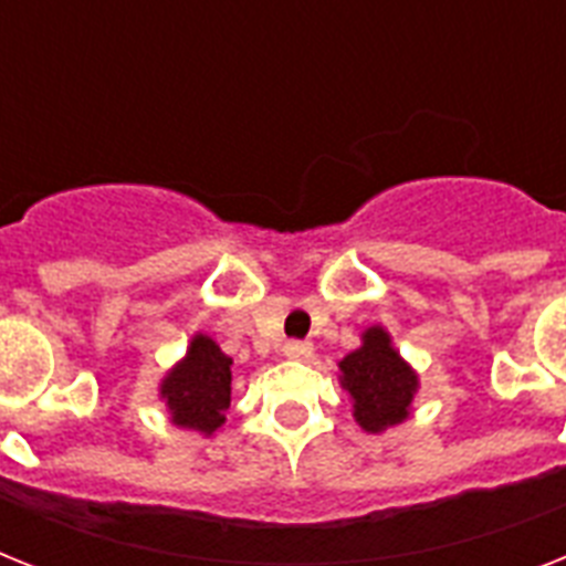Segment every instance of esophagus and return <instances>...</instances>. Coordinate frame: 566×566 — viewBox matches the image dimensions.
Masks as SVG:
<instances>
[{"mask_svg": "<svg viewBox=\"0 0 566 566\" xmlns=\"http://www.w3.org/2000/svg\"><path fill=\"white\" fill-rule=\"evenodd\" d=\"M315 347H312V340H286L283 344V356L286 358H297V361H306L312 358Z\"/></svg>", "mask_w": 566, "mask_h": 566, "instance_id": "1", "label": "esophagus"}]
</instances>
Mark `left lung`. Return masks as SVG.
<instances>
[{
    "mask_svg": "<svg viewBox=\"0 0 566 566\" xmlns=\"http://www.w3.org/2000/svg\"><path fill=\"white\" fill-rule=\"evenodd\" d=\"M340 387L353 399V417L367 433H381L410 417L419 376L394 349L385 326L364 329L361 347L340 358Z\"/></svg>",
    "mask_w": 566,
    "mask_h": 566,
    "instance_id": "1",
    "label": "left lung"
}]
</instances>
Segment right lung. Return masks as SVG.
<instances>
[{
	"label": "right lung",
	"mask_w": 566,
	"mask_h": 566,
	"mask_svg": "<svg viewBox=\"0 0 566 566\" xmlns=\"http://www.w3.org/2000/svg\"><path fill=\"white\" fill-rule=\"evenodd\" d=\"M170 410V422L205 437L222 428L231 405V358L208 335L190 338L188 356L181 358L158 387Z\"/></svg>",
	"instance_id": "1"
}]
</instances>
